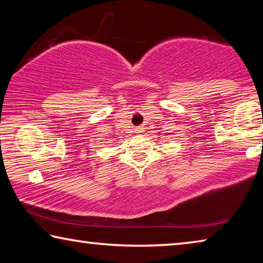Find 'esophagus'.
<instances>
[{"label":"esophagus","instance_id":"obj_1","mask_svg":"<svg viewBox=\"0 0 263 263\" xmlns=\"http://www.w3.org/2000/svg\"><path fill=\"white\" fill-rule=\"evenodd\" d=\"M136 132H137V133L144 132V127H137V128H136Z\"/></svg>","mask_w":263,"mask_h":263}]
</instances>
